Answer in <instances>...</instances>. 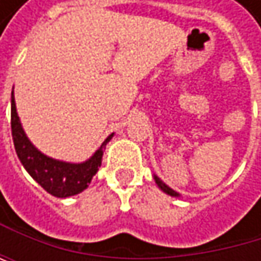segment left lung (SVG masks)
I'll list each match as a JSON object with an SVG mask.
<instances>
[{"label":"left lung","mask_w":261,"mask_h":261,"mask_svg":"<svg viewBox=\"0 0 261 261\" xmlns=\"http://www.w3.org/2000/svg\"><path fill=\"white\" fill-rule=\"evenodd\" d=\"M154 181H155V184L159 186V189L162 190V192H165L166 195H169V196H174V198H180L181 195L178 193V192H175L174 189H171L168 184H165V182L162 181L157 175H154Z\"/></svg>","instance_id":"obj_1"}]
</instances>
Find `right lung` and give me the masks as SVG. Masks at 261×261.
<instances>
[{"label":"right lung","mask_w":261,"mask_h":261,"mask_svg":"<svg viewBox=\"0 0 261 261\" xmlns=\"http://www.w3.org/2000/svg\"><path fill=\"white\" fill-rule=\"evenodd\" d=\"M113 134L115 133H112L86 162L71 163L48 157L46 154L40 152L27 137L16 112V102L12 90V136L18 159L33 180L39 182L53 196H74L89 187L93 175L101 166L104 148L112 140Z\"/></svg>","instance_id":"add662e5"}]
</instances>
